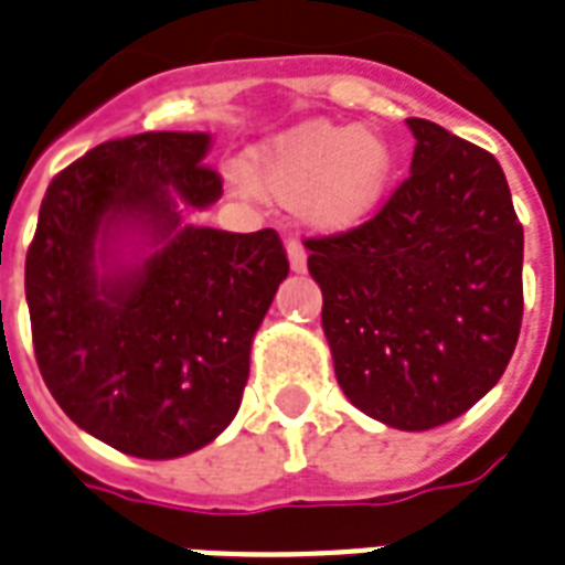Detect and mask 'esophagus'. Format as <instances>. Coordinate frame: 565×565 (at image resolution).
<instances>
[{
    "label": "esophagus",
    "mask_w": 565,
    "mask_h": 565,
    "mask_svg": "<svg viewBox=\"0 0 565 565\" xmlns=\"http://www.w3.org/2000/svg\"><path fill=\"white\" fill-rule=\"evenodd\" d=\"M288 265H291V270H297V274H303L306 270V250L303 244L300 242H288Z\"/></svg>",
    "instance_id": "34e87169"
}]
</instances>
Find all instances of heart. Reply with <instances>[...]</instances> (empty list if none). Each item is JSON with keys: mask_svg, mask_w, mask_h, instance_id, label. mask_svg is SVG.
<instances>
[{"mask_svg": "<svg viewBox=\"0 0 565 565\" xmlns=\"http://www.w3.org/2000/svg\"><path fill=\"white\" fill-rule=\"evenodd\" d=\"M253 182L282 205H303L318 230H344L374 209L392 150L371 129L309 120L253 152Z\"/></svg>", "mask_w": 565, "mask_h": 565, "instance_id": "obj_1", "label": "heart"}]
</instances>
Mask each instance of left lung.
I'll list each match as a JSON object with an SVG mask.
<instances>
[{
	"mask_svg": "<svg viewBox=\"0 0 565 565\" xmlns=\"http://www.w3.org/2000/svg\"><path fill=\"white\" fill-rule=\"evenodd\" d=\"M409 177L348 233L306 238L335 380L356 409L430 430L478 404L522 330L524 233L495 156L409 117Z\"/></svg>",
	"mask_w": 565,
	"mask_h": 565,
	"instance_id": "left-lung-1",
	"label": "left lung"
}]
</instances>
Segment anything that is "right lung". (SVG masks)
Returning <instances> with one entry per match:
<instances>
[{
	"label": "right lung",
	"instance_id": "1",
	"mask_svg": "<svg viewBox=\"0 0 565 565\" xmlns=\"http://www.w3.org/2000/svg\"><path fill=\"white\" fill-rule=\"evenodd\" d=\"M209 141L143 132L94 147L50 182L25 253L43 383L70 422L141 460L185 457L226 430L288 277L274 230L182 223L179 205L200 212L223 194ZM129 237L148 247L135 263L119 259Z\"/></svg>",
	"mask_w": 565,
	"mask_h": 565
}]
</instances>
